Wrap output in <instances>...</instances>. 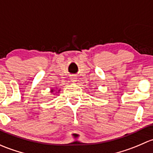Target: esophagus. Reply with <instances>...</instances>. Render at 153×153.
<instances>
[{"label":"esophagus","mask_w":153,"mask_h":153,"mask_svg":"<svg viewBox=\"0 0 153 153\" xmlns=\"http://www.w3.org/2000/svg\"><path fill=\"white\" fill-rule=\"evenodd\" d=\"M71 81L72 82H76V78L75 76H72L71 77Z\"/></svg>","instance_id":"34e87169"}]
</instances>
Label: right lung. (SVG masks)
<instances>
[{"label": "right lung", "mask_w": 153, "mask_h": 153, "mask_svg": "<svg viewBox=\"0 0 153 153\" xmlns=\"http://www.w3.org/2000/svg\"><path fill=\"white\" fill-rule=\"evenodd\" d=\"M51 92H53V91H51Z\"/></svg>", "instance_id": "obj_1"}]
</instances>
